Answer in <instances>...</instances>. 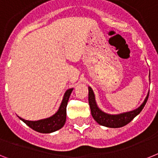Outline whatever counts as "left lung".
Listing matches in <instances>:
<instances>
[{
	"instance_id": "left-lung-1",
	"label": "left lung",
	"mask_w": 158,
	"mask_h": 158,
	"mask_svg": "<svg viewBox=\"0 0 158 158\" xmlns=\"http://www.w3.org/2000/svg\"><path fill=\"white\" fill-rule=\"evenodd\" d=\"M149 76H150V72H149ZM88 91H89L88 92V103H89L90 108H91V116L94 118V120L102 126L114 128L123 127L132 121L142 111L147 100H148L149 94V92L144 99V102L140 104V107L136 109L130 111V112L112 115V114L106 113V112H103L101 109H99L96 104V101H95V94L93 92V90L91 89V87H88Z\"/></svg>"
}]
</instances>
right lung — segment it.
Returning a JSON list of instances; mask_svg holds the SVG:
<instances>
[{"mask_svg": "<svg viewBox=\"0 0 158 158\" xmlns=\"http://www.w3.org/2000/svg\"><path fill=\"white\" fill-rule=\"evenodd\" d=\"M72 91L73 88L67 90L63 95V99L59 106V110L57 111L56 113H54L53 116L50 117L38 120H26L19 116L18 117L32 129L41 133H50V132L59 130L63 128L66 123L67 103H68L69 98Z\"/></svg>", "mask_w": 158, "mask_h": 158, "instance_id": "add662e5", "label": "right lung"}]
</instances>
